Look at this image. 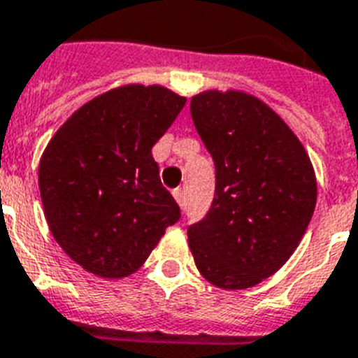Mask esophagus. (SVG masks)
I'll return each mask as SVG.
<instances>
[{
	"label": "esophagus",
	"mask_w": 358,
	"mask_h": 358,
	"mask_svg": "<svg viewBox=\"0 0 358 358\" xmlns=\"http://www.w3.org/2000/svg\"><path fill=\"white\" fill-rule=\"evenodd\" d=\"M173 195H174V199H176V202H178L180 206H184V189H174Z\"/></svg>",
	"instance_id": "esophagus-1"
}]
</instances>
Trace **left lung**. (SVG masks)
<instances>
[{
  "instance_id": "obj_1",
  "label": "left lung",
  "mask_w": 358,
  "mask_h": 358,
  "mask_svg": "<svg viewBox=\"0 0 358 358\" xmlns=\"http://www.w3.org/2000/svg\"><path fill=\"white\" fill-rule=\"evenodd\" d=\"M191 119L215 163L212 208L187 230L196 269L217 288H250L305 236L316 208L314 167L288 124L252 94H195Z\"/></svg>"
}]
</instances>
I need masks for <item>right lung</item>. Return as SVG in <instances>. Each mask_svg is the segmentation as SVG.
<instances>
[{
  "instance_id": "right-lung-1",
  "label": "right lung",
  "mask_w": 358,
  "mask_h": 358,
  "mask_svg": "<svg viewBox=\"0 0 358 358\" xmlns=\"http://www.w3.org/2000/svg\"><path fill=\"white\" fill-rule=\"evenodd\" d=\"M185 98L162 85H122L81 106L38 165L48 227L66 255L102 278L135 273L180 219L152 157Z\"/></svg>"
}]
</instances>
